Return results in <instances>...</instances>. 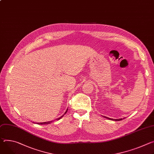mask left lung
I'll return each mask as SVG.
<instances>
[{
    "label": "left lung",
    "instance_id": "1",
    "mask_svg": "<svg viewBox=\"0 0 154 154\" xmlns=\"http://www.w3.org/2000/svg\"><path fill=\"white\" fill-rule=\"evenodd\" d=\"M104 117L107 119H109V120H116V121H120V120H122V119H110V118H108V117Z\"/></svg>",
    "mask_w": 154,
    "mask_h": 154
}]
</instances>
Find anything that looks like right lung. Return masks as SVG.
Masks as SVG:
<instances>
[{"mask_svg": "<svg viewBox=\"0 0 154 154\" xmlns=\"http://www.w3.org/2000/svg\"><path fill=\"white\" fill-rule=\"evenodd\" d=\"M67 110H68V109L66 110V112L64 113V114H66V112H67ZM64 115H63V116H64ZM63 116H61V117L58 118V120L60 119H61L62 117H63ZM51 122H52V121H50V122H43V123H37V124H40V125H42V124H47H47H49V123H51Z\"/></svg>", "mask_w": 154, "mask_h": 154, "instance_id": "1", "label": "right lung"}]
</instances>
